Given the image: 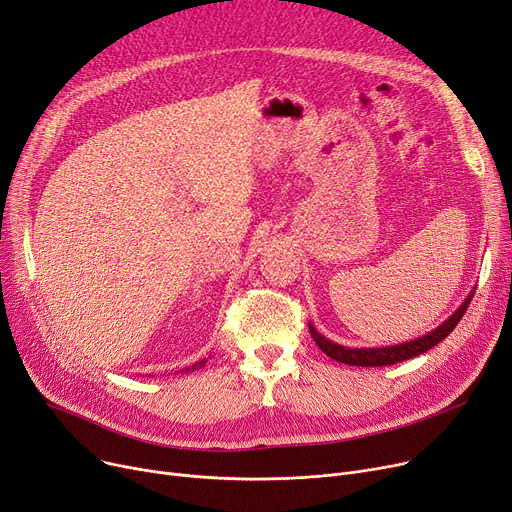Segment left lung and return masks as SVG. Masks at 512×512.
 Masks as SVG:
<instances>
[{
  "instance_id": "8db88e82",
  "label": "left lung",
  "mask_w": 512,
  "mask_h": 512,
  "mask_svg": "<svg viewBox=\"0 0 512 512\" xmlns=\"http://www.w3.org/2000/svg\"><path fill=\"white\" fill-rule=\"evenodd\" d=\"M471 300H473V291L440 327H435L433 331H429L417 339H408V342L383 346V348H348V346L331 342L329 337L316 331L312 323H308V329H310V335L316 342V346H319L329 358H333L337 362L352 364V367H387V364H396V362H402L408 358H415V356L427 352L429 348L440 344L442 339H446L452 333V329L458 325L462 314L467 312V306L471 304Z\"/></svg>"
}]
</instances>
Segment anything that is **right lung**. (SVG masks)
<instances>
[{
    "mask_svg": "<svg viewBox=\"0 0 512 512\" xmlns=\"http://www.w3.org/2000/svg\"><path fill=\"white\" fill-rule=\"evenodd\" d=\"M204 364H206V358H204V360H200V362H196V364H191V367H187V369H185V373H189V371H196V369H202Z\"/></svg>",
    "mask_w": 512,
    "mask_h": 512,
    "instance_id": "obj_1",
    "label": "right lung"
}]
</instances>
